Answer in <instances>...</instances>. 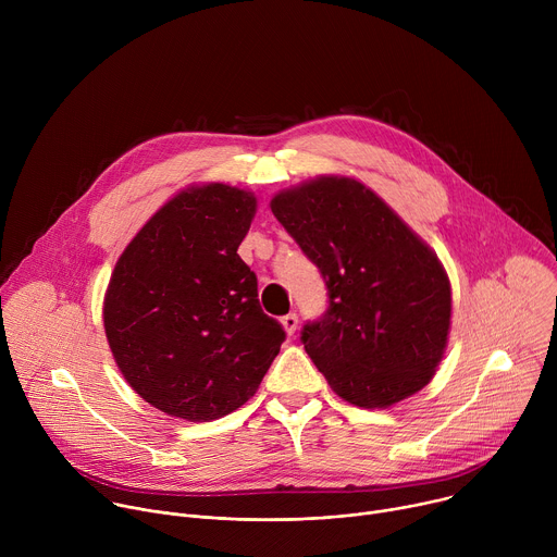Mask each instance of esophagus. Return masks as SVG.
I'll use <instances>...</instances> for the list:
<instances>
[{"mask_svg": "<svg viewBox=\"0 0 557 557\" xmlns=\"http://www.w3.org/2000/svg\"><path fill=\"white\" fill-rule=\"evenodd\" d=\"M297 314L295 312H288V314H284L282 317V326H284V331H286V335H295V331H297Z\"/></svg>", "mask_w": 557, "mask_h": 557, "instance_id": "esophagus-1", "label": "esophagus"}]
</instances>
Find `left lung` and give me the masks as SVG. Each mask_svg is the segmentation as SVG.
Returning <instances> with one entry per match:
<instances>
[{"label":"left lung","mask_w":557,"mask_h":557,"mask_svg":"<svg viewBox=\"0 0 557 557\" xmlns=\"http://www.w3.org/2000/svg\"><path fill=\"white\" fill-rule=\"evenodd\" d=\"M273 215L320 269L329 310L301 342L329 385L359 408L423 389L447 348L451 286L436 253L370 187L317 176L282 189Z\"/></svg>","instance_id":"left-lung-1"}]
</instances>
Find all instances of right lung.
Wrapping results in <instances>:
<instances>
[{
  "mask_svg": "<svg viewBox=\"0 0 557 557\" xmlns=\"http://www.w3.org/2000/svg\"><path fill=\"white\" fill-rule=\"evenodd\" d=\"M258 198L191 185L158 209L121 253L103 299L114 361L156 410L213 421L258 392L286 337L237 256Z\"/></svg>",
  "mask_w": 557,
  "mask_h": 557,
  "instance_id": "add662e5",
  "label": "right lung"
}]
</instances>
